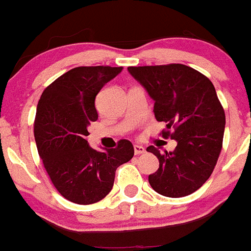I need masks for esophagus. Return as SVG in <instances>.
Wrapping results in <instances>:
<instances>
[{
    "label": "esophagus",
    "instance_id": "1",
    "mask_svg": "<svg viewBox=\"0 0 251 251\" xmlns=\"http://www.w3.org/2000/svg\"><path fill=\"white\" fill-rule=\"evenodd\" d=\"M133 149H135L136 155H141V154L146 153V148L142 146H138V144H135V146H133Z\"/></svg>",
    "mask_w": 251,
    "mask_h": 251
}]
</instances>
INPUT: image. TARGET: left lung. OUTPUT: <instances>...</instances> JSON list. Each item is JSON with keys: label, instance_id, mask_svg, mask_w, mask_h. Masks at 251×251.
Returning a JSON list of instances; mask_svg holds the SVG:
<instances>
[{"label": "left lung", "instance_id": "1", "mask_svg": "<svg viewBox=\"0 0 251 251\" xmlns=\"http://www.w3.org/2000/svg\"><path fill=\"white\" fill-rule=\"evenodd\" d=\"M127 70L154 100L156 120L166 123L163 137L177 142L173 151L160 153L154 146L147 148L159 159V169L148 177L149 184L161 196H189L211 176L222 149L226 116L214 85L183 64Z\"/></svg>", "mask_w": 251, "mask_h": 251}]
</instances>
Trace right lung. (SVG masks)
<instances>
[{"label":"right lung","instance_id":"add662e5","mask_svg":"<svg viewBox=\"0 0 251 251\" xmlns=\"http://www.w3.org/2000/svg\"><path fill=\"white\" fill-rule=\"evenodd\" d=\"M123 67H77L53 81L42 92L34 136L53 186L68 201L88 205L111 191L115 171L133 156L130 141L98 151L86 141L88 125L98 119L96 96L120 74Z\"/></svg>","mask_w":251,"mask_h":251}]
</instances>
